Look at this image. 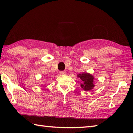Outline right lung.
<instances>
[{
	"label": "right lung",
	"instance_id": "add662e5",
	"mask_svg": "<svg viewBox=\"0 0 133 133\" xmlns=\"http://www.w3.org/2000/svg\"><path fill=\"white\" fill-rule=\"evenodd\" d=\"M77 76L82 80L80 86L84 91H90L95 86L94 84V77L91 74L87 73V72H83L82 73L78 74Z\"/></svg>",
	"mask_w": 133,
	"mask_h": 133
}]
</instances>
